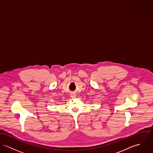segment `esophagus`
<instances>
[{"label": "esophagus", "mask_w": 153, "mask_h": 153, "mask_svg": "<svg viewBox=\"0 0 153 153\" xmlns=\"http://www.w3.org/2000/svg\"><path fill=\"white\" fill-rule=\"evenodd\" d=\"M75 96H76V95H75V94H73V95H71V97H75Z\"/></svg>", "instance_id": "obj_1"}]
</instances>
